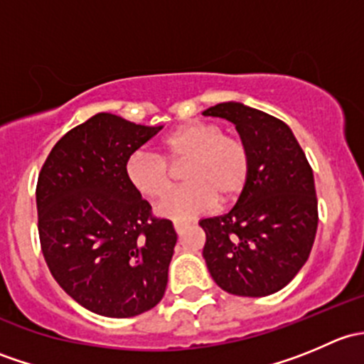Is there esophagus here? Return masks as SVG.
<instances>
[{
  "label": "esophagus",
  "mask_w": 364,
  "mask_h": 364,
  "mask_svg": "<svg viewBox=\"0 0 364 364\" xmlns=\"http://www.w3.org/2000/svg\"><path fill=\"white\" fill-rule=\"evenodd\" d=\"M186 227H188V223H183V222H174V230L178 234H181L183 230L186 229Z\"/></svg>",
  "instance_id": "34e87169"
}]
</instances>
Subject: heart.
Wrapping results in <instances>:
<instances>
[{
    "instance_id": "b5f03b06",
    "label": "heart",
    "mask_w": 364,
    "mask_h": 364,
    "mask_svg": "<svg viewBox=\"0 0 364 364\" xmlns=\"http://www.w3.org/2000/svg\"><path fill=\"white\" fill-rule=\"evenodd\" d=\"M185 185L156 205L164 218L188 220L208 211L218 200L230 204L243 193L250 178V153L243 139L223 134L208 121H190L160 139L156 156L134 153L124 176L139 196L161 199L172 186L171 168L179 167Z\"/></svg>"
}]
</instances>
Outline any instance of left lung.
<instances>
[{"instance_id": "obj_1", "label": "left lung", "mask_w": 364, "mask_h": 364, "mask_svg": "<svg viewBox=\"0 0 364 364\" xmlns=\"http://www.w3.org/2000/svg\"><path fill=\"white\" fill-rule=\"evenodd\" d=\"M236 124L250 153V178L229 213L200 220L213 280L234 296L284 289L310 257L318 211L314 171L278 117L225 102L203 112Z\"/></svg>"}]
</instances>
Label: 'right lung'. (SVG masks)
I'll return each mask as SVG.
<instances>
[{
  "instance_id": "right-lung-1",
  "label": "right lung",
  "mask_w": 364,
  "mask_h": 364,
  "mask_svg": "<svg viewBox=\"0 0 364 364\" xmlns=\"http://www.w3.org/2000/svg\"><path fill=\"white\" fill-rule=\"evenodd\" d=\"M160 128L98 112L56 142L38 174V236L50 274L104 317L144 314L167 287L176 230L124 176L127 160Z\"/></svg>"
}]
</instances>
